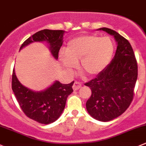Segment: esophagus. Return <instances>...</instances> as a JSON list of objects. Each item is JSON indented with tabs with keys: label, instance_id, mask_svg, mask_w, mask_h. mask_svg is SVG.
I'll return each instance as SVG.
<instances>
[{
	"label": "esophagus",
	"instance_id": "obj_1",
	"mask_svg": "<svg viewBox=\"0 0 146 146\" xmlns=\"http://www.w3.org/2000/svg\"><path fill=\"white\" fill-rule=\"evenodd\" d=\"M82 86V84L81 82H74V83L73 84V89L74 91H76V90L79 89Z\"/></svg>",
	"mask_w": 146,
	"mask_h": 146
}]
</instances>
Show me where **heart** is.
Here are the masks:
<instances>
[{
    "label": "heart",
    "instance_id": "heart-1",
    "mask_svg": "<svg viewBox=\"0 0 146 146\" xmlns=\"http://www.w3.org/2000/svg\"><path fill=\"white\" fill-rule=\"evenodd\" d=\"M114 43L110 38H100L94 34H83L72 38L67 43L65 53L61 52V63L68 71L79 67L89 77L103 72L110 62L114 52Z\"/></svg>",
    "mask_w": 146,
    "mask_h": 146
}]
</instances>
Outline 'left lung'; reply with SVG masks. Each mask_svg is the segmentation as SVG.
Here are the masks:
<instances>
[{
  "label": "left lung",
  "mask_w": 146,
  "mask_h": 146,
  "mask_svg": "<svg viewBox=\"0 0 146 146\" xmlns=\"http://www.w3.org/2000/svg\"><path fill=\"white\" fill-rule=\"evenodd\" d=\"M99 29L113 35L117 48L106 70L84 84L91 90V96L86 106L93 117L108 121L124 113L131 103L138 77V65L128 40L111 29Z\"/></svg>",
  "instance_id": "obj_1"
}]
</instances>
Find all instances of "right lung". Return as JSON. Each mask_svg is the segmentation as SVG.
Masks as SVG:
<instances>
[{"instance_id":"1","label":"right lung","mask_w":146,"mask_h":146,"mask_svg":"<svg viewBox=\"0 0 146 146\" xmlns=\"http://www.w3.org/2000/svg\"><path fill=\"white\" fill-rule=\"evenodd\" d=\"M62 30L43 29L27 38L20 49L34 41L46 40L50 44L51 53L55 59L62 45ZM74 81L69 84L55 82L50 87L41 92H34L24 86L18 81L13 70L12 76V89L19 107L27 117L40 124H48L56 121L64 109L66 100L73 92Z\"/></svg>"}]
</instances>
